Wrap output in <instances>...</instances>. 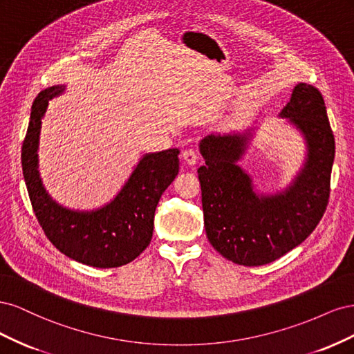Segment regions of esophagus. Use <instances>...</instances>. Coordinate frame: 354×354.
<instances>
[{
    "label": "esophagus",
    "mask_w": 354,
    "mask_h": 354,
    "mask_svg": "<svg viewBox=\"0 0 354 354\" xmlns=\"http://www.w3.org/2000/svg\"><path fill=\"white\" fill-rule=\"evenodd\" d=\"M181 156H183L185 162L189 164V165H195L198 162V153L195 149H186V151H183V153H181Z\"/></svg>",
    "instance_id": "esophagus-1"
}]
</instances>
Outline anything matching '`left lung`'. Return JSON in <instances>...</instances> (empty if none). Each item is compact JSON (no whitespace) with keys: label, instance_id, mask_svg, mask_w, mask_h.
I'll use <instances>...</instances> for the list:
<instances>
[{"label":"left lung","instance_id":"obj_1","mask_svg":"<svg viewBox=\"0 0 354 354\" xmlns=\"http://www.w3.org/2000/svg\"><path fill=\"white\" fill-rule=\"evenodd\" d=\"M303 136L304 164L276 194H259L239 165L257 127L208 134L199 142L203 224L209 243L241 266L269 264L294 250L322 218L329 199L335 140L322 94L298 82L279 113Z\"/></svg>","mask_w":354,"mask_h":354}]
</instances>
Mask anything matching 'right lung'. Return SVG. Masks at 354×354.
I'll return each instance as SVG.
<instances>
[{"mask_svg":"<svg viewBox=\"0 0 354 354\" xmlns=\"http://www.w3.org/2000/svg\"><path fill=\"white\" fill-rule=\"evenodd\" d=\"M65 90L62 84L42 90L30 109L22 167L32 208L46 236L69 259L99 269L128 264L151 243L155 209L178 173L180 151L143 155L116 196L100 208L80 211L60 205L42 185L38 149L48 102Z\"/></svg>","mask_w":354,"mask_h":354,"instance_id":"right-lung-1","label":"right lung"}]
</instances>
